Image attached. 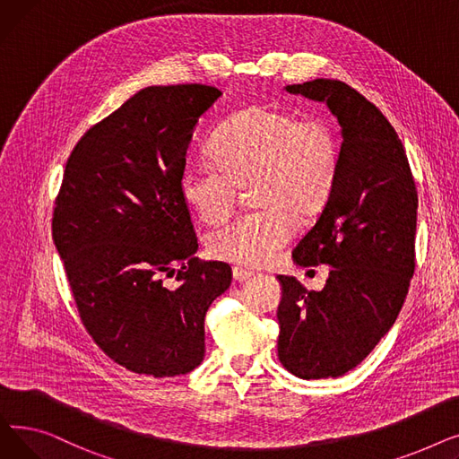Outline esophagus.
I'll list each match as a JSON object with an SVG mask.
<instances>
[{
    "label": "esophagus",
    "instance_id": "1",
    "mask_svg": "<svg viewBox=\"0 0 459 459\" xmlns=\"http://www.w3.org/2000/svg\"><path fill=\"white\" fill-rule=\"evenodd\" d=\"M255 273L253 272H247V270H244V268H234L232 270V277H234V281H247V279H251Z\"/></svg>",
    "mask_w": 459,
    "mask_h": 459
}]
</instances>
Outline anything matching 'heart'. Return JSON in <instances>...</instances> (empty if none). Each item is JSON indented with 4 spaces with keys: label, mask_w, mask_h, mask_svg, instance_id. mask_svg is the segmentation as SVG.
I'll use <instances>...</instances> for the list:
<instances>
[{
    "label": "heart",
    "mask_w": 459,
    "mask_h": 459,
    "mask_svg": "<svg viewBox=\"0 0 459 459\" xmlns=\"http://www.w3.org/2000/svg\"><path fill=\"white\" fill-rule=\"evenodd\" d=\"M339 160V143L325 120L253 106L217 135L213 160L186 163L180 195L204 223H220L236 203V184L255 177L253 201L262 206L213 230L206 247L213 258L260 268L294 238V210L310 213L325 203Z\"/></svg>",
    "instance_id": "1"
}]
</instances>
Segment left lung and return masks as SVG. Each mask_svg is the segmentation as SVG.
<instances>
[{
  "label": "left lung",
  "mask_w": 459,
  "mask_h": 459,
  "mask_svg": "<svg viewBox=\"0 0 459 459\" xmlns=\"http://www.w3.org/2000/svg\"><path fill=\"white\" fill-rule=\"evenodd\" d=\"M325 102L341 125V160L327 203L296 246L301 268L327 264L308 292L279 275V360L301 379L339 377L389 333L415 272L417 187L398 134L363 94L336 80L284 87Z\"/></svg>",
  "instance_id": "obj_1"
}]
</instances>
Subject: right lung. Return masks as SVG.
I'll use <instances>...</instances> for the list:
<instances>
[{
    "label": "right lung",
    "instance_id": "obj_1",
    "mask_svg": "<svg viewBox=\"0 0 459 459\" xmlns=\"http://www.w3.org/2000/svg\"><path fill=\"white\" fill-rule=\"evenodd\" d=\"M220 96L201 83L144 87L94 125L65 167L54 244L92 341L135 374L197 368L206 310L232 281L229 264L195 256L180 195L193 128ZM175 273L179 286L167 289L162 277Z\"/></svg>",
    "mask_w": 459,
    "mask_h": 459
}]
</instances>
